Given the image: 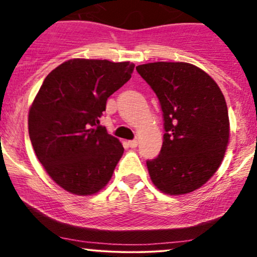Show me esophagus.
<instances>
[{"instance_id":"1","label":"esophagus","mask_w":257,"mask_h":257,"mask_svg":"<svg viewBox=\"0 0 257 257\" xmlns=\"http://www.w3.org/2000/svg\"><path fill=\"white\" fill-rule=\"evenodd\" d=\"M128 145H129V147H132V149H134V147L138 146V140L128 141Z\"/></svg>"}]
</instances>
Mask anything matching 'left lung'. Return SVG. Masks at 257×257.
<instances>
[{"label":"left lung","instance_id":"obj_1","mask_svg":"<svg viewBox=\"0 0 257 257\" xmlns=\"http://www.w3.org/2000/svg\"><path fill=\"white\" fill-rule=\"evenodd\" d=\"M137 70L157 94L166 129L161 153L147 161L150 178L169 196L193 192L225 157L229 143L225 96L208 73L190 63L157 61Z\"/></svg>","mask_w":257,"mask_h":257}]
</instances>
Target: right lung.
Instances as JSON below:
<instances>
[{"mask_svg":"<svg viewBox=\"0 0 257 257\" xmlns=\"http://www.w3.org/2000/svg\"><path fill=\"white\" fill-rule=\"evenodd\" d=\"M134 65L70 59L44 78L29 110V135L44 170L67 192L91 196L108 184L122 144L99 118Z\"/></svg>","mask_w":257,"mask_h":257,"instance_id":"1","label":"right lung"}]
</instances>
